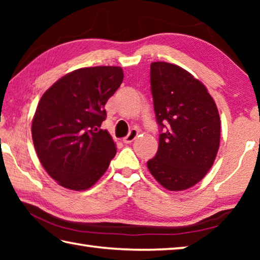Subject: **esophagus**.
Masks as SVG:
<instances>
[{"instance_id":"1","label":"esophagus","mask_w":260,"mask_h":260,"mask_svg":"<svg viewBox=\"0 0 260 260\" xmlns=\"http://www.w3.org/2000/svg\"><path fill=\"white\" fill-rule=\"evenodd\" d=\"M138 134H139V132L136 131V129H132L129 133H128V135L127 136H125L124 139H122V142L124 143H131V142H133V141L136 139V136H138Z\"/></svg>"}]
</instances>
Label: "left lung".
I'll use <instances>...</instances> for the list:
<instances>
[{"label": "left lung", "instance_id": "8db88e82", "mask_svg": "<svg viewBox=\"0 0 260 260\" xmlns=\"http://www.w3.org/2000/svg\"><path fill=\"white\" fill-rule=\"evenodd\" d=\"M159 146L148 169L169 190H184L203 179L217 156L220 117L205 86L178 65H150Z\"/></svg>", "mask_w": 260, "mask_h": 260}]
</instances>
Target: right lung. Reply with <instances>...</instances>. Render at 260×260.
I'll use <instances>...</instances> for the list:
<instances>
[{"label":"right lung","mask_w":260,"mask_h":260,"mask_svg":"<svg viewBox=\"0 0 260 260\" xmlns=\"http://www.w3.org/2000/svg\"><path fill=\"white\" fill-rule=\"evenodd\" d=\"M119 67L79 69L57 80L38 104L32 122L35 151L61 187L90 188L108 170L117 148L108 131L104 105L121 85Z\"/></svg>","instance_id":"1"}]
</instances>
